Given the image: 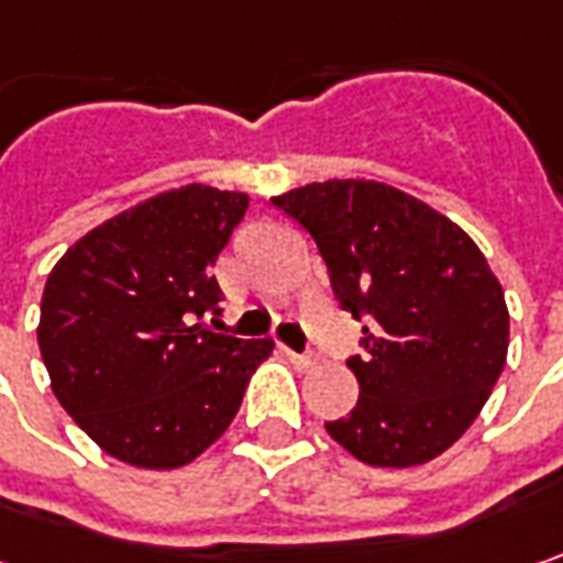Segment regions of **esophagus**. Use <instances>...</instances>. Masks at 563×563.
Instances as JSON below:
<instances>
[{"label": "esophagus", "mask_w": 563, "mask_h": 563, "mask_svg": "<svg viewBox=\"0 0 563 563\" xmlns=\"http://www.w3.org/2000/svg\"><path fill=\"white\" fill-rule=\"evenodd\" d=\"M283 353L289 355V362H292V365H299V368H314V365H318V355L292 353L289 346H283Z\"/></svg>", "instance_id": "1"}]
</instances>
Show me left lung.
Segmentation results:
<instances>
[{
    "instance_id": "left-lung-1",
    "label": "left lung",
    "mask_w": 563,
    "mask_h": 563,
    "mask_svg": "<svg viewBox=\"0 0 563 563\" xmlns=\"http://www.w3.org/2000/svg\"><path fill=\"white\" fill-rule=\"evenodd\" d=\"M311 233L340 308L365 321L358 404L328 434L368 466H419L476 422L510 340L504 289L453 220L400 188L330 179L271 198Z\"/></svg>"
}]
</instances>
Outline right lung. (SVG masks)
I'll return each instance as SVG.
<instances>
[{"label":"right lung","mask_w":563,"mask_h":563,"mask_svg":"<svg viewBox=\"0 0 563 563\" xmlns=\"http://www.w3.org/2000/svg\"><path fill=\"white\" fill-rule=\"evenodd\" d=\"M245 210L242 191H159L81 235L46 280L37 343L53 394L129 466L176 470L208 451L274 350L198 324L220 314L210 267Z\"/></svg>","instance_id":"right-lung-1"}]
</instances>
